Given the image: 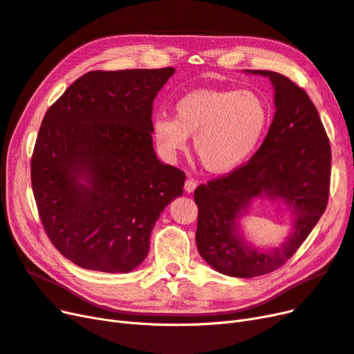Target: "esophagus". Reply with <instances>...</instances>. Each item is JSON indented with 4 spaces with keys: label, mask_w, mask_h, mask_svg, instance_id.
Wrapping results in <instances>:
<instances>
[{
    "label": "esophagus",
    "mask_w": 354,
    "mask_h": 354,
    "mask_svg": "<svg viewBox=\"0 0 354 354\" xmlns=\"http://www.w3.org/2000/svg\"><path fill=\"white\" fill-rule=\"evenodd\" d=\"M197 185H198V182H197V180H194V179L188 178V179L185 180V185H184V188H185V191L189 194V192H192L194 189L197 188Z\"/></svg>",
    "instance_id": "34e87169"
}]
</instances>
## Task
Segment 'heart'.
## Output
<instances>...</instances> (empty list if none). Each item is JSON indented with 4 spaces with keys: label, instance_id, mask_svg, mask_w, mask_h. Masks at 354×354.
I'll use <instances>...</instances> for the list:
<instances>
[{
    "label": "heart",
    "instance_id": "obj_1",
    "mask_svg": "<svg viewBox=\"0 0 354 354\" xmlns=\"http://www.w3.org/2000/svg\"><path fill=\"white\" fill-rule=\"evenodd\" d=\"M174 113V119H153L156 141L175 156L194 136V151L212 174L241 166L256 151L269 122L266 102L252 89H194L175 102Z\"/></svg>",
    "mask_w": 354,
    "mask_h": 354
}]
</instances>
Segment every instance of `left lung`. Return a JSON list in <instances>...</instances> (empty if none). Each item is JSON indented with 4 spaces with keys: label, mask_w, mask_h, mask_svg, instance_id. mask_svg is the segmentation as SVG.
<instances>
[{
    "label": "left lung",
    "mask_w": 354,
    "mask_h": 354,
    "mask_svg": "<svg viewBox=\"0 0 354 354\" xmlns=\"http://www.w3.org/2000/svg\"><path fill=\"white\" fill-rule=\"evenodd\" d=\"M245 73L269 77L275 91L266 138L248 163L194 191L198 253L214 270L235 278L265 275L297 252L326 209L330 178L329 140L306 91L277 72ZM259 198L281 199L292 212L290 235L278 248L260 249L242 236L239 221Z\"/></svg>",
    "instance_id": "8db88e82"
}]
</instances>
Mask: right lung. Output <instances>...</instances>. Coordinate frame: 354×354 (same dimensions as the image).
I'll return each mask as SVG.
<instances>
[{
	"label": "right lung",
	"mask_w": 354,
	"mask_h": 354,
	"mask_svg": "<svg viewBox=\"0 0 354 354\" xmlns=\"http://www.w3.org/2000/svg\"><path fill=\"white\" fill-rule=\"evenodd\" d=\"M175 73L89 72L47 110L30 160L32 189L54 247L89 270L128 273L150 250L185 174L153 148V101Z\"/></svg>",
	"instance_id": "1"
}]
</instances>
